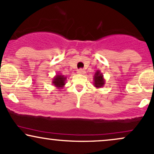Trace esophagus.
Wrapping results in <instances>:
<instances>
[{
	"label": "esophagus",
	"mask_w": 154,
	"mask_h": 154,
	"mask_svg": "<svg viewBox=\"0 0 154 154\" xmlns=\"http://www.w3.org/2000/svg\"><path fill=\"white\" fill-rule=\"evenodd\" d=\"M77 73L80 74H84L85 73V71L84 70V69H78V70H77Z\"/></svg>",
	"instance_id": "esophagus-1"
}]
</instances>
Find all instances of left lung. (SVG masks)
Masks as SVG:
<instances>
[{
	"mask_svg": "<svg viewBox=\"0 0 154 154\" xmlns=\"http://www.w3.org/2000/svg\"><path fill=\"white\" fill-rule=\"evenodd\" d=\"M105 84V79L101 71L97 70L94 76V85L96 88H102Z\"/></svg>",
	"mask_w": 154,
	"mask_h": 154,
	"instance_id": "obj_1",
	"label": "left lung"
}]
</instances>
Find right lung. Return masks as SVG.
I'll return each mask as SVG.
<instances>
[{"mask_svg":"<svg viewBox=\"0 0 154 154\" xmlns=\"http://www.w3.org/2000/svg\"><path fill=\"white\" fill-rule=\"evenodd\" d=\"M66 77H65L61 73H58L53 77L52 82V85L60 90L63 88L66 85Z\"/></svg>","mask_w":154,"mask_h":154,"instance_id":"add662e5","label":"right lung"}]
</instances>
